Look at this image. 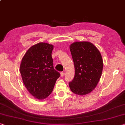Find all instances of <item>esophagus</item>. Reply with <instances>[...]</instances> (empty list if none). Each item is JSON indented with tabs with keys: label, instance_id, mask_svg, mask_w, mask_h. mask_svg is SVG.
Masks as SVG:
<instances>
[{
	"label": "esophagus",
	"instance_id": "obj_1",
	"mask_svg": "<svg viewBox=\"0 0 125 125\" xmlns=\"http://www.w3.org/2000/svg\"><path fill=\"white\" fill-rule=\"evenodd\" d=\"M64 72H61V77H63V76H64Z\"/></svg>",
	"mask_w": 125,
	"mask_h": 125
}]
</instances>
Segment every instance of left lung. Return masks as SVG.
<instances>
[{
    "instance_id": "obj_1",
    "label": "left lung",
    "mask_w": 125,
    "mask_h": 125,
    "mask_svg": "<svg viewBox=\"0 0 125 125\" xmlns=\"http://www.w3.org/2000/svg\"><path fill=\"white\" fill-rule=\"evenodd\" d=\"M74 65V77L69 83L71 91L83 96L96 88L101 77L103 60L100 51L89 42H76L70 46Z\"/></svg>"
}]
</instances>
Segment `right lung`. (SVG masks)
<instances>
[{"mask_svg":"<svg viewBox=\"0 0 125 125\" xmlns=\"http://www.w3.org/2000/svg\"><path fill=\"white\" fill-rule=\"evenodd\" d=\"M53 45L40 42L32 45L23 57L20 72L24 84L30 94L43 100L52 93L60 76L53 67Z\"/></svg>","mask_w":125,"mask_h":125,"instance_id":"1","label":"right lung"}]
</instances>
